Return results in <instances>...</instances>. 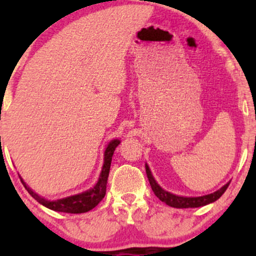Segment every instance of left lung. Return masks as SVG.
Segmentation results:
<instances>
[{
  "instance_id": "8db88e82",
  "label": "left lung",
  "mask_w": 256,
  "mask_h": 256,
  "mask_svg": "<svg viewBox=\"0 0 256 256\" xmlns=\"http://www.w3.org/2000/svg\"><path fill=\"white\" fill-rule=\"evenodd\" d=\"M146 172L155 196L158 198V200H161L162 202H165L166 204L171 206V207H174V208H196V207H202V206L212 204V202L216 201V200H218L220 196L226 192L228 184H230V183L225 184L224 186L220 188L219 190H216V192H214L212 194H208V195L198 196V198H184V196L174 195V194H171L166 192V190H164L162 188L156 183V180H155L154 177H152L150 168H149V166L146 165Z\"/></svg>"
}]
</instances>
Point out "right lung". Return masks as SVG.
Returning <instances> with one entry per match:
<instances>
[{
    "label": "right lung",
    "mask_w": 256,
    "mask_h": 256,
    "mask_svg": "<svg viewBox=\"0 0 256 256\" xmlns=\"http://www.w3.org/2000/svg\"><path fill=\"white\" fill-rule=\"evenodd\" d=\"M120 140H110V144L107 146L104 150V166H102L101 173H100V177L98 183L94 185V188L86 190V192L77 194V195L68 196V198L56 200V201H49V200L43 198L42 196H40L36 194L34 190L28 188V185L22 180V178L20 177L22 185L25 186V189L28 190V194L37 200V202H40V204H43L44 207L49 208L52 210H56V212H64V213H72V214H79V213H85L89 212L90 210H92L94 207H96L100 202L102 201V198L106 195V188H107V180H108V174H110V162H112V156H113L114 150H116V146H119Z\"/></svg>",
    "instance_id": "add662e5"
}]
</instances>
